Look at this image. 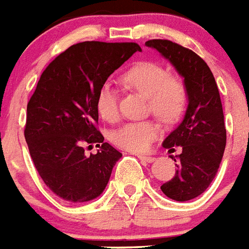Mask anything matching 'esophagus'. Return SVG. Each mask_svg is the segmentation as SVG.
I'll list each match as a JSON object with an SVG mask.
<instances>
[{
    "label": "esophagus",
    "mask_w": 249,
    "mask_h": 249,
    "mask_svg": "<svg viewBox=\"0 0 249 249\" xmlns=\"http://www.w3.org/2000/svg\"><path fill=\"white\" fill-rule=\"evenodd\" d=\"M140 159V160L141 161H143V162H154L155 160H156V159H155V157H152V156H146V155H139V156H137Z\"/></svg>",
    "instance_id": "1"
}]
</instances>
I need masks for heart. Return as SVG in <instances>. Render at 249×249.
Returning <instances> with one entry per match:
<instances>
[{
    "label": "heart",
    "instance_id": "1",
    "mask_svg": "<svg viewBox=\"0 0 249 249\" xmlns=\"http://www.w3.org/2000/svg\"><path fill=\"white\" fill-rule=\"evenodd\" d=\"M123 82L147 97L151 112L163 122H175L185 110L188 102L185 84L178 76L169 75L160 64L152 61L136 64L123 75ZM95 107L104 120L114 121L117 118V90L110 83H104L99 88ZM159 133L160 126L154 121H129L114 131L112 140L123 150L143 152L150 148Z\"/></svg>",
    "mask_w": 249,
    "mask_h": 249
}]
</instances>
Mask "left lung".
<instances>
[{"label": "left lung", "mask_w": 249, "mask_h": 249, "mask_svg": "<svg viewBox=\"0 0 249 249\" xmlns=\"http://www.w3.org/2000/svg\"><path fill=\"white\" fill-rule=\"evenodd\" d=\"M170 61L188 94V107L181 123L167 136L162 146L182 152L174 159L175 176L161 186L167 197L188 201L207 190L215 178L227 143L222 102L208 64L197 54L170 40H148L145 44ZM169 150V151H170Z\"/></svg>", "instance_id": "1"}]
</instances>
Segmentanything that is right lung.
Returning a JSON list of instances; mask_svg holds the SVG:
<instances>
[{"label": "right lung", "instance_id": "obj_1", "mask_svg": "<svg viewBox=\"0 0 249 249\" xmlns=\"http://www.w3.org/2000/svg\"><path fill=\"white\" fill-rule=\"evenodd\" d=\"M136 52L142 50L135 42H79L40 76L27 103L25 139L41 179L64 200L98 197L122 157L95 127V98L108 76ZM93 143L100 150L87 157L84 145Z\"/></svg>", "mask_w": 249, "mask_h": 249}]
</instances>
